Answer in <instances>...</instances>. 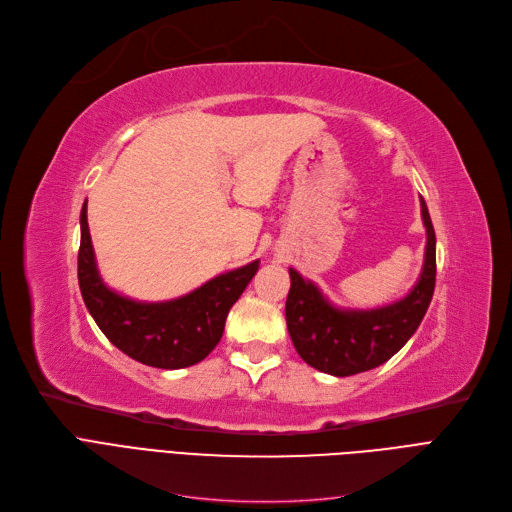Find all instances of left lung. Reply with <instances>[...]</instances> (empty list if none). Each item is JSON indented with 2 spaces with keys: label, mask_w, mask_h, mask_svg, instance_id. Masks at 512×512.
<instances>
[{
  "label": "left lung",
  "mask_w": 512,
  "mask_h": 512,
  "mask_svg": "<svg viewBox=\"0 0 512 512\" xmlns=\"http://www.w3.org/2000/svg\"><path fill=\"white\" fill-rule=\"evenodd\" d=\"M426 226L424 269L413 290L400 301L377 309H339L313 281L290 269L286 322L290 339L309 366L334 377L377 368L402 349L430 307L436 281V235L421 199Z\"/></svg>",
  "instance_id": "8db88e82"
}]
</instances>
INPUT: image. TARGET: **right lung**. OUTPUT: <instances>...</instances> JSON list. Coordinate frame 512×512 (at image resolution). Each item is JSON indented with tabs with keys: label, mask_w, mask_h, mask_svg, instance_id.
I'll return each instance as SVG.
<instances>
[{
	"label": "right lung",
	"mask_w": 512,
	"mask_h": 512,
	"mask_svg": "<svg viewBox=\"0 0 512 512\" xmlns=\"http://www.w3.org/2000/svg\"><path fill=\"white\" fill-rule=\"evenodd\" d=\"M258 262L222 273L173 301H131L103 284L88 233L86 203L80 211L78 284L84 305L112 345L154 368H186L209 356L222 339L228 311L256 275Z\"/></svg>",
	"instance_id": "1"
}]
</instances>
